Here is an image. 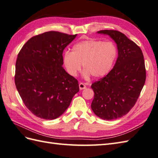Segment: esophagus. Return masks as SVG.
I'll return each instance as SVG.
<instances>
[{"label": "esophagus", "mask_w": 158, "mask_h": 158, "mask_svg": "<svg viewBox=\"0 0 158 158\" xmlns=\"http://www.w3.org/2000/svg\"><path fill=\"white\" fill-rule=\"evenodd\" d=\"M79 89H80V90L84 89H85V88H86L85 85V84H84V83H79Z\"/></svg>", "instance_id": "esophagus-1"}]
</instances>
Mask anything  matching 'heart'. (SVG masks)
I'll return each instance as SVG.
<instances>
[{
	"label": "heart",
	"instance_id": "1",
	"mask_svg": "<svg viewBox=\"0 0 158 158\" xmlns=\"http://www.w3.org/2000/svg\"><path fill=\"white\" fill-rule=\"evenodd\" d=\"M116 56L117 49L112 42L90 39L77 43L72 52H65L62 62L68 74L73 77L77 76L82 64L84 78L93 76L98 79L110 71Z\"/></svg>",
	"mask_w": 158,
	"mask_h": 158
}]
</instances>
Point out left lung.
I'll use <instances>...</instances> for the list:
<instances>
[{
  "label": "left lung",
  "instance_id": "8db88e82",
  "mask_svg": "<svg viewBox=\"0 0 158 158\" xmlns=\"http://www.w3.org/2000/svg\"><path fill=\"white\" fill-rule=\"evenodd\" d=\"M98 34L108 35L115 42L118 58L108 74L91 85L94 98L91 107L100 118L114 120L131 110L144 86L143 54L136 44L118 31L101 30Z\"/></svg>",
  "mask_w": 158,
  "mask_h": 158
}]
</instances>
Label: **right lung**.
Here are the masks:
<instances>
[{
    "label": "right lung",
    "instance_id": "1",
    "mask_svg": "<svg viewBox=\"0 0 158 158\" xmlns=\"http://www.w3.org/2000/svg\"><path fill=\"white\" fill-rule=\"evenodd\" d=\"M76 36L47 31L29 39L18 54L17 89L25 106L40 118L61 116L79 91L78 81L62 67L63 50Z\"/></svg>",
    "mask_w": 158,
    "mask_h": 158
}]
</instances>
